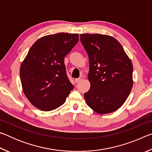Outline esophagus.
<instances>
[{
    "label": "esophagus",
    "instance_id": "34e87169",
    "mask_svg": "<svg viewBox=\"0 0 152 152\" xmlns=\"http://www.w3.org/2000/svg\"><path fill=\"white\" fill-rule=\"evenodd\" d=\"M82 79H83V77H82V76H80L78 78H76V79H75V81H76V82H80V81H81Z\"/></svg>",
    "mask_w": 152,
    "mask_h": 152
}]
</instances>
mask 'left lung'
Here are the masks:
<instances>
[{"mask_svg": "<svg viewBox=\"0 0 152 152\" xmlns=\"http://www.w3.org/2000/svg\"><path fill=\"white\" fill-rule=\"evenodd\" d=\"M89 59V91L84 96L88 107L99 114L122 106L133 87V65L114 37L101 34L80 35Z\"/></svg>", "mask_w": 152, "mask_h": 152, "instance_id": "8db88e82", "label": "left lung"}]
</instances>
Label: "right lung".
Returning <instances> with one entry per match:
<instances>
[{"instance_id": "1", "label": "right lung", "mask_w": 152, "mask_h": 152, "mask_svg": "<svg viewBox=\"0 0 152 152\" xmlns=\"http://www.w3.org/2000/svg\"><path fill=\"white\" fill-rule=\"evenodd\" d=\"M78 34L59 33L34 43L20 68L23 92L43 111L57 109L74 88L67 76L64 58L78 42Z\"/></svg>"}]
</instances>
